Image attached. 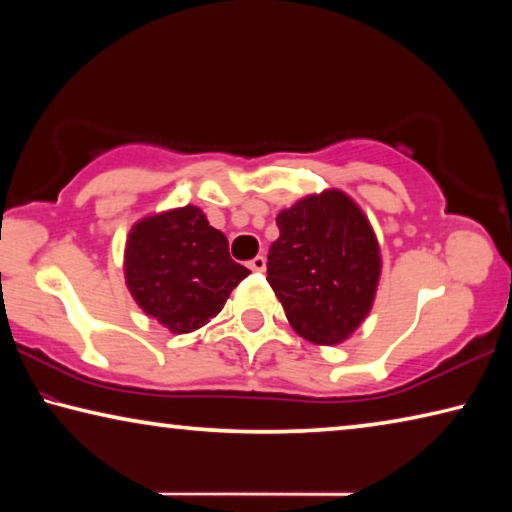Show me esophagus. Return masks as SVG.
Returning <instances> with one entry per match:
<instances>
[{
  "mask_svg": "<svg viewBox=\"0 0 512 512\" xmlns=\"http://www.w3.org/2000/svg\"><path fill=\"white\" fill-rule=\"evenodd\" d=\"M250 268H253V271H264V268H266V257L257 255L253 262H250Z\"/></svg>",
  "mask_w": 512,
  "mask_h": 512,
  "instance_id": "1",
  "label": "esophagus"
}]
</instances>
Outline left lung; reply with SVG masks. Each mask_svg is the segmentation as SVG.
Here are the masks:
<instances>
[{
    "mask_svg": "<svg viewBox=\"0 0 512 512\" xmlns=\"http://www.w3.org/2000/svg\"><path fill=\"white\" fill-rule=\"evenodd\" d=\"M268 284L291 327L316 345H339L370 314L381 275L375 230L341 189L309 194L277 214Z\"/></svg>",
    "mask_w": 512,
    "mask_h": 512,
    "instance_id": "8db88e82",
    "label": "left lung"
}]
</instances>
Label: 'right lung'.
I'll use <instances>...</instances> for the list:
<instances>
[{
  "label": "right lung",
  "mask_w": 512,
  "mask_h": 512,
  "mask_svg": "<svg viewBox=\"0 0 512 512\" xmlns=\"http://www.w3.org/2000/svg\"><path fill=\"white\" fill-rule=\"evenodd\" d=\"M248 273L230 257L228 237L196 205L142 216L126 237V287L137 307L171 334L210 323Z\"/></svg>",
  "instance_id": "right-lung-1"
}]
</instances>
